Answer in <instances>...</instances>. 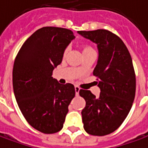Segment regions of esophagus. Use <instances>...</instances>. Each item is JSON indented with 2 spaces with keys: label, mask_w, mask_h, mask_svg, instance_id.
<instances>
[{
  "label": "esophagus",
  "mask_w": 148,
  "mask_h": 148,
  "mask_svg": "<svg viewBox=\"0 0 148 148\" xmlns=\"http://www.w3.org/2000/svg\"><path fill=\"white\" fill-rule=\"evenodd\" d=\"M74 90H75V94H76V95H78V92H79L80 88H79L78 86H75V87H74Z\"/></svg>",
  "instance_id": "34e87169"
}]
</instances>
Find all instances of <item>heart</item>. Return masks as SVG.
I'll list each match as a JSON object with an SVG mask.
<instances>
[{"mask_svg": "<svg viewBox=\"0 0 148 148\" xmlns=\"http://www.w3.org/2000/svg\"><path fill=\"white\" fill-rule=\"evenodd\" d=\"M68 48H66V49H65V51H64V56L66 55V53H67V52H68ZM91 50H93V49H91V47H89V46H85L83 49H82V53H84V52H87V51H91Z\"/></svg>", "mask_w": 148, "mask_h": 148, "instance_id": "heart-1", "label": "heart"}]
</instances>
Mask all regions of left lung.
<instances>
[{"label":"left lung","instance_id":"1","mask_svg":"<svg viewBox=\"0 0 148 148\" xmlns=\"http://www.w3.org/2000/svg\"><path fill=\"white\" fill-rule=\"evenodd\" d=\"M79 35L97 45L99 57L93 74L100 89L99 97L88 90L79 91L86 106L83 128L91 135L103 136L115 131L132 107L136 78L132 58L123 41L109 31H79Z\"/></svg>","mask_w":148,"mask_h":148}]
</instances>
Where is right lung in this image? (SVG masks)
Returning a JSON list of instances; mask_svg holds the SVG:
<instances>
[{"label": "right lung", "mask_w": 148, "mask_h": 148, "mask_svg": "<svg viewBox=\"0 0 148 148\" xmlns=\"http://www.w3.org/2000/svg\"><path fill=\"white\" fill-rule=\"evenodd\" d=\"M74 38L66 28H40L25 41L15 58L13 87L18 105L28 123L44 134L62 129L75 95L73 84H60L52 77Z\"/></svg>", "instance_id": "obj_1"}]
</instances>
